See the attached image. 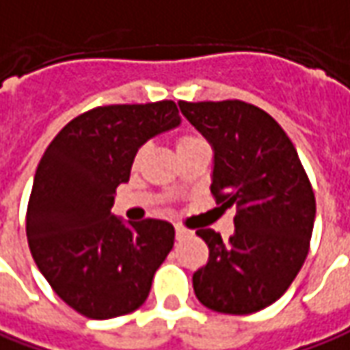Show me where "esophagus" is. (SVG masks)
Here are the masks:
<instances>
[{"instance_id":"1","label":"esophagus","mask_w":350,"mask_h":350,"mask_svg":"<svg viewBox=\"0 0 350 350\" xmlns=\"http://www.w3.org/2000/svg\"><path fill=\"white\" fill-rule=\"evenodd\" d=\"M174 228H176V238H178V240H182L184 236L189 234V230H187L186 226H182V224H176Z\"/></svg>"}]
</instances>
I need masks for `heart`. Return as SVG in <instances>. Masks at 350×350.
Segmentation results:
<instances>
[{"label":"heart","instance_id":"1","mask_svg":"<svg viewBox=\"0 0 350 350\" xmlns=\"http://www.w3.org/2000/svg\"><path fill=\"white\" fill-rule=\"evenodd\" d=\"M196 141H201V139L193 137V135H184V137L178 139V149H180V147H186L189 143H196Z\"/></svg>","mask_w":350,"mask_h":350}]
</instances>
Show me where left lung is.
Returning a JSON list of instances; mask_svg holds the SVG:
<instances>
[{"label":"left lung","mask_w":350,"mask_h":350,"mask_svg":"<svg viewBox=\"0 0 350 350\" xmlns=\"http://www.w3.org/2000/svg\"><path fill=\"white\" fill-rule=\"evenodd\" d=\"M178 104L213 145V198L236 207L228 240L213 228L198 230L209 261L193 273L196 296L221 314L259 312L304 265L316 219L312 184L293 141L265 110L242 100Z\"/></svg>","instance_id":"left-lung-1"}]
</instances>
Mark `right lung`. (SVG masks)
<instances>
[{
    "mask_svg": "<svg viewBox=\"0 0 350 350\" xmlns=\"http://www.w3.org/2000/svg\"><path fill=\"white\" fill-rule=\"evenodd\" d=\"M178 124L172 100L98 106L73 118L38 163L27 207L29 247L55 295L85 318L135 312L174 246L170 223L126 224L110 209L139 147Z\"/></svg>",
    "mask_w": 350,
    "mask_h": 350,
    "instance_id": "1",
    "label": "right lung"
}]
</instances>
